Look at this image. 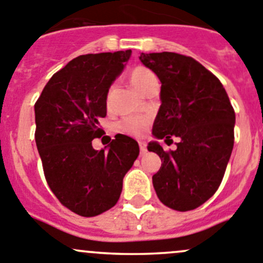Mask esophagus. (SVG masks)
Instances as JSON below:
<instances>
[{
    "mask_svg": "<svg viewBox=\"0 0 263 263\" xmlns=\"http://www.w3.org/2000/svg\"><path fill=\"white\" fill-rule=\"evenodd\" d=\"M139 146H140V152H141V154H145V153H146V142L139 141Z\"/></svg>",
    "mask_w": 263,
    "mask_h": 263,
    "instance_id": "1",
    "label": "esophagus"
}]
</instances>
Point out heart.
<instances>
[{"label": "heart", "instance_id": "b5f03b06", "mask_svg": "<svg viewBox=\"0 0 263 263\" xmlns=\"http://www.w3.org/2000/svg\"><path fill=\"white\" fill-rule=\"evenodd\" d=\"M129 83L132 85V87L135 90H137L141 93H146V91L149 90L152 86L158 85L157 77L154 76V73L150 69L145 67H135L134 69L129 72ZM111 92L113 90H108L106 92V105H109L111 101ZM150 123L149 117L145 116H128L124 117L123 119L119 123V127L123 129L127 134L135 135V136H140V135L144 134L145 128L147 127V124Z\"/></svg>", "mask_w": 263, "mask_h": 263}]
</instances>
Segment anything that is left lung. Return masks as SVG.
I'll return each instance as SVG.
<instances>
[{
	"mask_svg": "<svg viewBox=\"0 0 263 263\" xmlns=\"http://www.w3.org/2000/svg\"><path fill=\"white\" fill-rule=\"evenodd\" d=\"M140 60L159 78L160 105L155 139L178 137L177 149L164 152L158 141L147 145L162 159L153 176L160 202L175 211H191L217 191L234 147L235 111L215 74L190 56L141 52Z\"/></svg>",
	"mask_w": 263,
	"mask_h": 263,
	"instance_id": "1",
	"label": "left lung"
}]
</instances>
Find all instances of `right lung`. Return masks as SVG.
I'll list each match as a JSON object with an SVG mask.
<instances>
[{
    "label": "right lung",
    "mask_w": 263,
    "mask_h": 263,
    "mask_svg": "<svg viewBox=\"0 0 263 263\" xmlns=\"http://www.w3.org/2000/svg\"><path fill=\"white\" fill-rule=\"evenodd\" d=\"M131 50L81 55L56 72L34 105L35 144L48 186L77 215L93 217L117 204L123 177L139 157V144L117 135L101 150L106 92Z\"/></svg>",
    "instance_id": "obj_1"
}]
</instances>
